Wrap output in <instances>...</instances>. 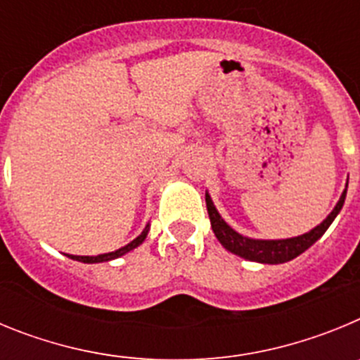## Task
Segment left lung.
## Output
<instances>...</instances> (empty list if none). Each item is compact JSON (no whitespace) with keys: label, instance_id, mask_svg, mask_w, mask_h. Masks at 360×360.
I'll use <instances>...</instances> for the list:
<instances>
[{"label":"left lung","instance_id":"8db88e82","mask_svg":"<svg viewBox=\"0 0 360 360\" xmlns=\"http://www.w3.org/2000/svg\"><path fill=\"white\" fill-rule=\"evenodd\" d=\"M346 187H348V184H346ZM345 198L346 189L342 191L341 198H339L337 205L333 207V211L326 216V219H323V224L314 227L310 232H304L301 236L287 238V240H252V238L241 236L240 232H236L232 227H229V225L225 224V219L219 216L218 211H216L214 203H212L209 193H205V203H207L211 227L219 243L224 245L229 252L236 254V256L240 257H245V259H249V262L269 263V265L287 263L290 262V259H294V257H297L299 254H303L307 249H310L311 245L316 243V241L323 236L324 232H326V229L332 225L335 216L339 214V211H341L342 205H345Z\"/></svg>","mask_w":360,"mask_h":360}]
</instances>
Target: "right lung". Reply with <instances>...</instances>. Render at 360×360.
<instances>
[{
	"instance_id": "1",
	"label": "right lung",
	"mask_w": 360,
	"mask_h": 360,
	"mask_svg": "<svg viewBox=\"0 0 360 360\" xmlns=\"http://www.w3.org/2000/svg\"><path fill=\"white\" fill-rule=\"evenodd\" d=\"M149 232V225H146L144 231L141 232V236H136L135 240L131 241V243H128L126 247H120L119 250H115V252H108V254H98V256H72V254H68V257H72V259H75V262H82V263H103V262H111V259H117V257L124 256V254H128L129 250L136 249L139 245L142 243V241L146 240V236H148Z\"/></svg>"
}]
</instances>
